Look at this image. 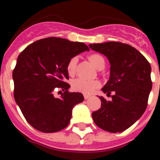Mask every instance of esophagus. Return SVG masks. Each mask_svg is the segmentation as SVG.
I'll return each mask as SVG.
<instances>
[{"label":"esophagus","mask_w":160,"mask_h":160,"mask_svg":"<svg viewBox=\"0 0 160 160\" xmlns=\"http://www.w3.org/2000/svg\"><path fill=\"white\" fill-rule=\"evenodd\" d=\"M90 95H87V94H84V98H85V100H87L88 98H90Z\"/></svg>","instance_id":"esophagus-1"}]
</instances>
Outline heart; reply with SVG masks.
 I'll use <instances>...</instances> for the list:
<instances>
[{
    "label": "heart",
    "mask_w": 160,
    "mask_h": 160,
    "mask_svg": "<svg viewBox=\"0 0 160 160\" xmlns=\"http://www.w3.org/2000/svg\"><path fill=\"white\" fill-rule=\"evenodd\" d=\"M89 60L95 67L100 70V68L105 66V59L102 55L99 54H92L89 55ZM78 62V58L74 56L68 61L66 65V70L70 75H73L75 72L76 65ZM100 86L99 80H85L83 79H75L71 83V88L73 90L84 94H91L95 90Z\"/></svg>",
    "instance_id": "heart-1"
}]
</instances>
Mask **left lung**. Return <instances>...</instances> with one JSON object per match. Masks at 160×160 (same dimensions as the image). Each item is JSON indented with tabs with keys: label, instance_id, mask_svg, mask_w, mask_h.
<instances>
[{
	"label": "left lung",
	"instance_id": "8db88e82",
	"mask_svg": "<svg viewBox=\"0 0 160 160\" xmlns=\"http://www.w3.org/2000/svg\"><path fill=\"white\" fill-rule=\"evenodd\" d=\"M89 46L109 60L110 75L102 90L107 95L114 93L111 101L99 96L101 107L92 113L93 120L105 131H124L146 109L152 89L151 66L139 51L127 44L109 41Z\"/></svg>",
	"mask_w": 160,
	"mask_h": 160
}]
</instances>
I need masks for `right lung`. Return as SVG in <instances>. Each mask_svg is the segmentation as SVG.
Listing matches in <instances>:
<instances>
[{
	"instance_id": "obj_1",
	"label": "right lung",
	"mask_w": 160,
	"mask_h": 160,
	"mask_svg": "<svg viewBox=\"0 0 160 160\" xmlns=\"http://www.w3.org/2000/svg\"><path fill=\"white\" fill-rule=\"evenodd\" d=\"M90 51L85 44L49 37L29 45L13 70L14 98L29 124L39 131L54 133L65 129L72 109L84 100L81 93L69 92L68 61ZM56 90L64 92L55 98Z\"/></svg>"
}]
</instances>
